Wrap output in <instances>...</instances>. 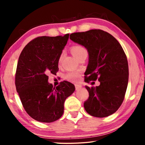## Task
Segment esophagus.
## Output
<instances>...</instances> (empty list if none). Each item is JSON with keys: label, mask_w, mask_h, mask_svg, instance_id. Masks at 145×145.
<instances>
[{"label": "esophagus", "mask_w": 145, "mask_h": 145, "mask_svg": "<svg viewBox=\"0 0 145 145\" xmlns=\"http://www.w3.org/2000/svg\"><path fill=\"white\" fill-rule=\"evenodd\" d=\"M75 89L78 90L82 88V86L80 84H75Z\"/></svg>", "instance_id": "34e87169"}]
</instances>
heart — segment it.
<instances>
[{
	"instance_id": "heart-1",
	"label": "heart",
	"mask_w": 145,
	"mask_h": 145,
	"mask_svg": "<svg viewBox=\"0 0 145 145\" xmlns=\"http://www.w3.org/2000/svg\"><path fill=\"white\" fill-rule=\"evenodd\" d=\"M71 52L73 54V56L79 61L80 59L83 57H87L88 52L87 49L84 46L81 45H74L71 47ZM65 55V51H62V52L61 53L59 57V63H60L62 61L63 58ZM80 73L79 72H74V71H70L67 73L65 75V78L66 79H67L69 81L75 82L76 80H78V78H79Z\"/></svg>"
}]
</instances>
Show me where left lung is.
Instances as JSON below:
<instances>
[{
    "mask_svg": "<svg viewBox=\"0 0 145 145\" xmlns=\"http://www.w3.org/2000/svg\"><path fill=\"white\" fill-rule=\"evenodd\" d=\"M70 39L86 48L89 63L84 80H99V86L89 88V98L84 103L88 114L104 118L114 113L121 106L129 81V66L123 49L111 34L100 29L74 33Z\"/></svg>",
    "mask_w": 145,
    "mask_h": 145,
    "instance_id": "8db88e82",
    "label": "left lung"
}]
</instances>
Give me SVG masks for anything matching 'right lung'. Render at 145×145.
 I'll return each mask as SVG.
<instances>
[{
  "instance_id": "1",
  "label": "right lung",
  "mask_w": 145,
  "mask_h": 145,
  "mask_svg": "<svg viewBox=\"0 0 145 145\" xmlns=\"http://www.w3.org/2000/svg\"><path fill=\"white\" fill-rule=\"evenodd\" d=\"M69 34L56 37L40 36L31 41L19 56L15 73L16 91L24 109L36 121H55L62 116L66 99L75 91L68 81L53 87L48 73L58 72L59 57Z\"/></svg>"
}]
</instances>
